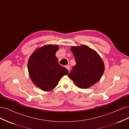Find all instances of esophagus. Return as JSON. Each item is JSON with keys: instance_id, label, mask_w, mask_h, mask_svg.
<instances>
[{"instance_id": "obj_1", "label": "esophagus", "mask_w": 129, "mask_h": 129, "mask_svg": "<svg viewBox=\"0 0 129 129\" xmlns=\"http://www.w3.org/2000/svg\"><path fill=\"white\" fill-rule=\"evenodd\" d=\"M65 67L67 68L68 71H70V69H71V67H70V66L69 65H67V66H65Z\"/></svg>"}]
</instances>
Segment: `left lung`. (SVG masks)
<instances>
[{"instance_id":"left-lung-1","label":"left lung","mask_w":129,"mask_h":129,"mask_svg":"<svg viewBox=\"0 0 129 129\" xmlns=\"http://www.w3.org/2000/svg\"><path fill=\"white\" fill-rule=\"evenodd\" d=\"M76 64L68 74L77 87L85 89L98 82L104 71V62L94 50L85 45L73 46Z\"/></svg>"}]
</instances>
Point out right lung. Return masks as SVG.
Here are the masks:
<instances>
[{"label": "right lung", "mask_w": 129, "mask_h": 129, "mask_svg": "<svg viewBox=\"0 0 129 129\" xmlns=\"http://www.w3.org/2000/svg\"><path fill=\"white\" fill-rule=\"evenodd\" d=\"M57 45H48L35 50L28 62V71L31 80L44 91L55 88L58 81L68 71L58 63L55 53Z\"/></svg>", "instance_id": "obj_1"}]
</instances>
